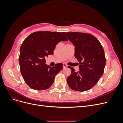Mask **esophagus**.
Returning a JSON list of instances; mask_svg holds the SVG:
<instances>
[{
    "label": "esophagus",
    "mask_w": 123,
    "mask_h": 123,
    "mask_svg": "<svg viewBox=\"0 0 123 123\" xmlns=\"http://www.w3.org/2000/svg\"><path fill=\"white\" fill-rule=\"evenodd\" d=\"M63 66H64V68H67L68 67V66L66 64H63Z\"/></svg>",
    "instance_id": "1"
}]
</instances>
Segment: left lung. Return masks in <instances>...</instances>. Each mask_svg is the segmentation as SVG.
<instances>
[{
    "label": "left lung",
    "instance_id": "obj_1",
    "mask_svg": "<svg viewBox=\"0 0 123 123\" xmlns=\"http://www.w3.org/2000/svg\"><path fill=\"white\" fill-rule=\"evenodd\" d=\"M75 46V56L79 62L80 71L75 72L69 67L71 74L67 81L73 90L85 91L91 89L104 73L106 58L101 43L90 34L80 32H63Z\"/></svg>",
    "mask_w": 123,
    "mask_h": 123
}]
</instances>
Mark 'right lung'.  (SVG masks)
Instances as JSON below:
<instances>
[{
	"label": "right lung",
	"instance_id": "add662e5",
	"mask_svg": "<svg viewBox=\"0 0 123 123\" xmlns=\"http://www.w3.org/2000/svg\"><path fill=\"white\" fill-rule=\"evenodd\" d=\"M61 41H68L61 32L40 31L32 33L22 43L19 57L20 72L25 83L32 89L49 88L62 69V63L52 67L45 64V57L53 54L56 45Z\"/></svg>",
	"mask_w": 123,
	"mask_h": 123
}]
</instances>
